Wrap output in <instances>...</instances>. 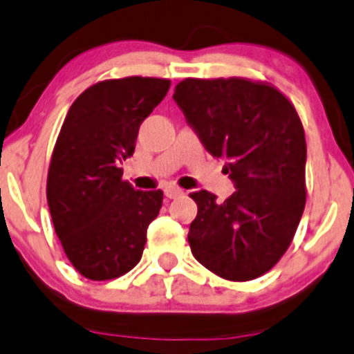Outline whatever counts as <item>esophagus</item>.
<instances>
[{"mask_svg":"<svg viewBox=\"0 0 354 354\" xmlns=\"http://www.w3.org/2000/svg\"><path fill=\"white\" fill-rule=\"evenodd\" d=\"M163 194H165V197H169V199H176V197L182 196V194H184V191H182V189L176 187V185H169V187L163 189Z\"/></svg>","mask_w":354,"mask_h":354,"instance_id":"1","label":"esophagus"}]
</instances>
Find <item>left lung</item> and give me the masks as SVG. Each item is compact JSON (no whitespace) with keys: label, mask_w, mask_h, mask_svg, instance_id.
Listing matches in <instances>:
<instances>
[{"label":"left lung","mask_w":354,"mask_h":354,"mask_svg":"<svg viewBox=\"0 0 354 354\" xmlns=\"http://www.w3.org/2000/svg\"><path fill=\"white\" fill-rule=\"evenodd\" d=\"M174 101L234 191L191 197L189 245L201 265L234 282L267 273L287 252L306 206V136L292 102L246 79H185Z\"/></svg>","instance_id":"8db88e82"}]
</instances>
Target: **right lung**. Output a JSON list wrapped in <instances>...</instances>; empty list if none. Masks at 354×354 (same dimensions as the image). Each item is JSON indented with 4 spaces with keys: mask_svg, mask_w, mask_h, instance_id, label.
Wrapping results in <instances>:
<instances>
[{
    "mask_svg": "<svg viewBox=\"0 0 354 354\" xmlns=\"http://www.w3.org/2000/svg\"><path fill=\"white\" fill-rule=\"evenodd\" d=\"M167 79L124 77L86 89L71 106L52 153L47 203L67 258L91 280L124 275L142 258L162 191L121 180L143 120L160 104Z\"/></svg>",
    "mask_w": 354,
    "mask_h": 354,
    "instance_id": "1",
    "label": "right lung"
}]
</instances>
